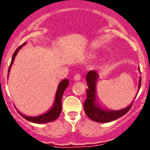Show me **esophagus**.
I'll return each instance as SVG.
<instances>
[{
    "label": "esophagus",
    "mask_w": 150,
    "mask_h": 150,
    "mask_svg": "<svg viewBox=\"0 0 150 150\" xmlns=\"http://www.w3.org/2000/svg\"><path fill=\"white\" fill-rule=\"evenodd\" d=\"M74 80L75 81H80L81 80V75L80 73L77 74V75H75V76H74Z\"/></svg>",
    "instance_id": "obj_1"
}]
</instances>
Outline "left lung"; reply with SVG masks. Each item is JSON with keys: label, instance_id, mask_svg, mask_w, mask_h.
<instances>
[{"label": "left lung", "instance_id": "8db88e82", "mask_svg": "<svg viewBox=\"0 0 150 150\" xmlns=\"http://www.w3.org/2000/svg\"><path fill=\"white\" fill-rule=\"evenodd\" d=\"M98 77L99 75L95 70H90L87 74L86 80L88 89H87V99L84 104V109L87 116L91 120L98 123H108L118 119V118L125 115L132 107L134 100L128 107L118 111H111L101 108L96 101V85ZM141 81L142 80L140 77L138 85L139 89L140 88Z\"/></svg>", "mask_w": 150, "mask_h": 150}]
</instances>
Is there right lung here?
Returning <instances> with one entry per match:
<instances>
[{
  "instance_id": "1",
  "label": "right lung",
  "mask_w": 150,
  "mask_h": 150,
  "mask_svg": "<svg viewBox=\"0 0 150 150\" xmlns=\"http://www.w3.org/2000/svg\"><path fill=\"white\" fill-rule=\"evenodd\" d=\"M26 43L25 42L22 46H20L19 47L15 50V51L13 53V57H12V60H11V63H10V65L9 66V68H8V75H9V72L10 68H11L12 65H13V62H14L15 58L16 56L17 53L19 51L21 48L24 45H25ZM68 85H69V80L68 79H65V80H62L59 84H58V89L57 91H56V97H55V101L54 103H53V106L51 107V109L49 111H48L47 112L44 113V114L40 115V116H25V115H23L22 113H21L20 111H18V112L20 113L21 116L23 117L24 118H25L26 120H29V121L32 122V123H48V122H51L55 120L56 119H57L58 118V116H60L62 110V105H61V99H62V97H63V92H64L65 89L67 88Z\"/></svg>"
}]
</instances>
